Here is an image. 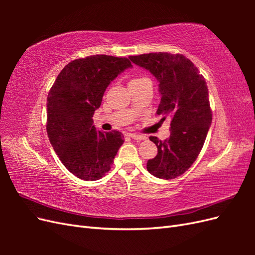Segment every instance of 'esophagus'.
<instances>
[{
  "label": "esophagus",
  "instance_id": "obj_1",
  "mask_svg": "<svg viewBox=\"0 0 255 255\" xmlns=\"http://www.w3.org/2000/svg\"><path fill=\"white\" fill-rule=\"evenodd\" d=\"M129 137L133 138V139L135 140H145L146 137L143 136V135H137V134H129Z\"/></svg>",
  "mask_w": 255,
  "mask_h": 255
}]
</instances>
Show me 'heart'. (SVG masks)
Masks as SVG:
<instances>
[{"label":"heart","instance_id":"1","mask_svg":"<svg viewBox=\"0 0 255 255\" xmlns=\"http://www.w3.org/2000/svg\"><path fill=\"white\" fill-rule=\"evenodd\" d=\"M138 80H140V79H135V80H133V81H138Z\"/></svg>","mask_w":255,"mask_h":255}]
</instances>
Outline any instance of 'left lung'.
Segmentation results:
<instances>
[{
	"instance_id": "left-lung-1",
	"label": "left lung",
	"mask_w": 255,
	"mask_h": 255,
	"mask_svg": "<svg viewBox=\"0 0 255 255\" xmlns=\"http://www.w3.org/2000/svg\"><path fill=\"white\" fill-rule=\"evenodd\" d=\"M129 59L158 82L160 103L156 114L172 117L168 139L150 137L157 146V155L148 160L146 169L159 179H175L194 164L211 127L206 82L198 68L180 54L149 53Z\"/></svg>"
}]
</instances>
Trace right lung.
Masks as SVG:
<instances>
[{
	"instance_id": "1",
	"label": "right lung",
	"mask_w": 255,
	"mask_h": 255,
	"mask_svg": "<svg viewBox=\"0 0 255 255\" xmlns=\"http://www.w3.org/2000/svg\"><path fill=\"white\" fill-rule=\"evenodd\" d=\"M132 64L126 57L94 55L69 63L47 100V132L61 163L79 179L97 181L111 170L123 143L118 130L94 126V114L109 85Z\"/></svg>"
}]
</instances>
